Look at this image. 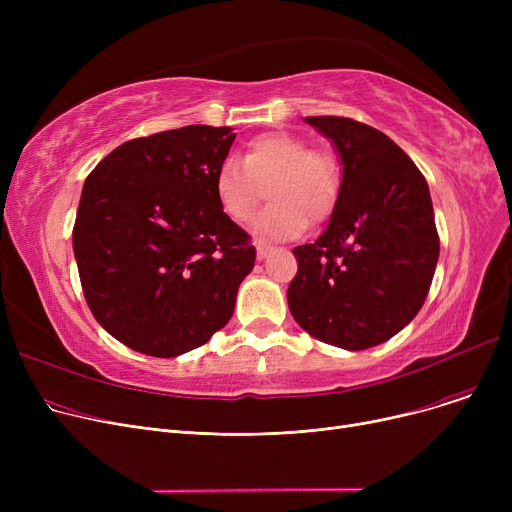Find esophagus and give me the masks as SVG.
Returning <instances> with one entry per match:
<instances>
[{"label":"esophagus","mask_w":512,"mask_h":512,"mask_svg":"<svg viewBox=\"0 0 512 512\" xmlns=\"http://www.w3.org/2000/svg\"><path fill=\"white\" fill-rule=\"evenodd\" d=\"M255 249H257V259H265V257H267V253H270L274 247L270 245V242L257 240V242H255Z\"/></svg>","instance_id":"1"}]
</instances>
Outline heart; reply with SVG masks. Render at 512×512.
<instances>
[{"label": "heart", "instance_id": "b5f03b06", "mask_svg": "<svg viewBox=\"0 0 512 512\" xmlns=\"http://www.w3.org/2000/svg\"><path fill=\"white\" fill-rule=\"evenodd\" d=\"M267 195L272 203L261 213L259 232L288 238L307 222H326L336 209L342 176L332 153L311 149L297 134L272 130L245 145L242 161L226 157L213 174L220 209L234 224H249Z\"/></svg>", "mask_w": 512, "mask_h": 512}]
</instances>
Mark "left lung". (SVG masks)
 <instances>
[{
  "mask_svg": "<svg viewBox=\"0 0 512 512\" xmlns=\"http://www.w3.org/2000/svg\"><path fill=\"white\" fill-rule=\"evenodd\" d=\"M342 157L332 220L315 242L294 247L288 307L313 338L365 351L419 313L440 255L429 188L378 128L342 116H307Z\"/></svg>",
  "mask_w": 512,
  "mask_h": 512,
  "instance_id": "8db88e82",
  "label": "left lung"
}]
</instances>
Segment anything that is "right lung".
I'll return each mask as SVG.
<instances>
[{
    "label": "right lung",
    "mask_w": 512,
    "mask_h": 512,
    "mask_svg": "<svg viewBox=\"0 0 512 512\" xmlns=\"http://www.w3.org/2000/svg\"><path fill=\"white\" fill-rule=\"evenodd\" d=\"M234 137L205 124L155 132L85 180L72 230L80 286L99 326L132 351L178 357L232 317L255 265L251 236L213 191Z\"/></svg>",
    "instance_id": "right-lung-1"
}]
</instances>
